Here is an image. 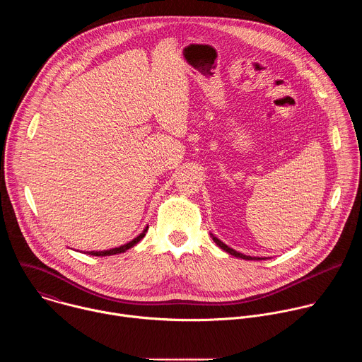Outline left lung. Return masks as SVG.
Returning a JSON list of instances; mask_svg holds the SVG:
<instances>
[{"mask_svg": "<svg viewBox=\"0 0 362 362\" xmlns=\"http://www.w3.org/2000/svg\"><path fill=\"white\" fill-rule=\"evenodd\" d=\"M211 236H212L214 242H215L221 249H223L225 252H228V253H230V255H233V256H236V257H242V259H246V261H262V259H265V257H259V256H247V255H243V253H240V252H236L235 249H232V247H229L228 245H225L221 239H218L214 233H211Z\"/></svg>", "mask_w": 362, "mask_h": 362, "instance_id": "8db88e82", "label": "left lung"}]
</instances>
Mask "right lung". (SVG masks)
Returning <instances> with one entry per match:
<instances>
[{
  "label": "right lung",
  "mask_w": 362,
  "mask_h": 362,
  "mask_svg": "<svg viewBox=\"0 0 362 362\" xmlns=\"http://www.w3.org/2000/svg\"><path fill=\"white\" fill-rule=\"evenodd\" d=\"M147 229H148V226H146V228L143 229V232H141L139 236H136L134 239H132L130 242H127V243H124V245H122V246L112 247V249H107V250H90V252H87V253H88V255H93V256H110V255H119V253H123V252H126L127 249L133 247L136 243H139V242L146 236ZM84 253H86V252H84Z\"/></svg>",
  "instance_id": "right-lung-1"
}]
</instances>
